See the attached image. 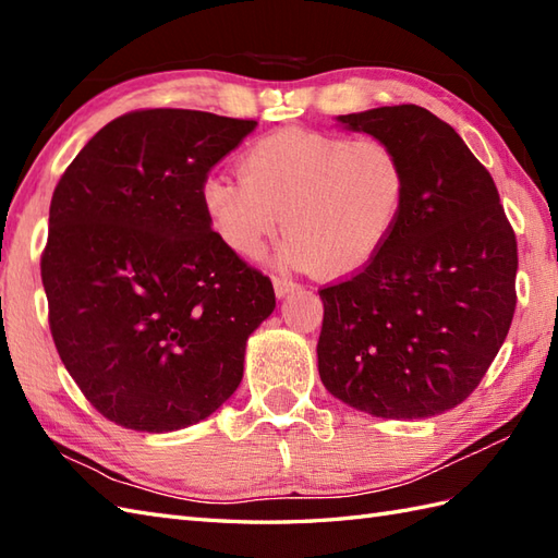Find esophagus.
Segmentation results:
<instances>
[{
	"label": "esophagus",
	"mask_w": 558,
	"mask_h": 558,
	"mask_svg": "<svg viewBox=\"0 0 558 558\" xmlns=\"http://www.w3.org/2000/svg\"><path fill=\"white\" fill-rule=\"evenodd\" d=\"M274 288H276V296L280 300V296H284V294L292 292L296 288V282L290 280V278H284V276H276L274 278Z\"/></svg>",
	"instance_id": "1"
}]
</instances>
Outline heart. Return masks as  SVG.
Segmentation results:
<instances>
[{
    "label": "heart",
    "instance_id": "1",
    "mask_svg": "<svg viewBox=\"0 0 558 558\" xmlns=\"http://www.w3.org/2000/svg\"><path fill=\"white\" fill-rule=\"evenodd\" d=\"M240 178L209 175L202 209L216 238L258 258L282 228V262L342 278L375 262L407 202V168L380 137L284 128L254 140Z\"/></svg>",
    "mask_w": 558,
    "mask_h": 558
}]
</instances>
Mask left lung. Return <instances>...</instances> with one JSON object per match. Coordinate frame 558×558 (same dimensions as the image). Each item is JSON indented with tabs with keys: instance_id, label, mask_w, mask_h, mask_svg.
<instances>
[{
	"instance_id": "1",
	"label": "left lung",
	"mask_w": 558,
	"mask_h": 558,
	"mask_svg": "<svg viewBox=\"0 0 558 558\" xmlns=\"http://www.w3.org/2000/svg\"><path fill=\"white\" fill-rule=\"evenodd\" d=\"M407 168L395 235L352 278L318 290V373L332 397L378 418H430L469 397L515 311L518 244L487 168L416 104L338 116Z\"/></svg>"
}]
</instances>
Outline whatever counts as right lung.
<instances>
[{
    "instance_id": "obj_1",
    "label": "right lung",
    "mask_w": 558,
    "mask_h": 558,
    "mask_svg": "<svg viewBox=\"0 0 558 558\" xmlns=\"http://www.w3.org/2000/svg\"><path fill=\"white\" fill-rule=\"evenodd\" d=\"M256 121L140 109L107 123L51 194L43 284L63 366L104 418L171 433L238 390L274 282L216 238L202 183Z\"/></svg>"
}]
</instances>
